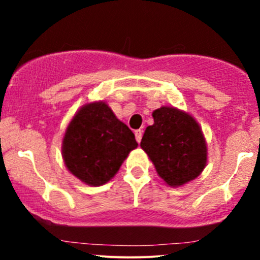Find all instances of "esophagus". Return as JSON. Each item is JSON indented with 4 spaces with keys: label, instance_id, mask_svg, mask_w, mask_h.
<instances>
[{
    "label": "esophagus",
    "instance_id": "obj_1",
    "mask_svg": "<svg viewBox=\"0 0 260 260\" xmlns=\"http://www.w3.org/2000/svg\"><path fill=\"white\" fill-rule=\"evenodd\" d=\"M134 134H136L137 142L140 143V140H142V137H143V131L142 129H137L136 132H134Z\"/></svg>",
    "mask_w": 260,
    "mask_h": 260
}]
</instances>
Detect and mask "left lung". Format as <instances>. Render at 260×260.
Segmentation results:
<instances>
[{"label": "left lung", "mask_w": 260, "mask_h": 260, "mask_svg": "<svg viewBox=\"0 0 260 260\" xmlns=\"http://www.w3.org/2000/svg\"><path fill=\"white\" fill-rule=\"evenodd\" d=\"M140 147L154 164L157 175L170 187L196 180L207 166L208 148L202 127L189 113L174 106L153 112Z\"/></svg>", "instance_id": "left-lung-1"}]
</instances>
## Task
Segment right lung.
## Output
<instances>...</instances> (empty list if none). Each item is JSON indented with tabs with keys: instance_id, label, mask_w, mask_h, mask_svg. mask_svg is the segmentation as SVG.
Masks as SVG:
<instances>
[{
	"instance_id": "add662e5",
	"label": "right lung",
	"mask_w": 260,
	"mask_h": 260,
	"mask_svg": "<svg viewBox=\"0 0 260 260\" xmlns=\"http://www.w3.org/2000/svg\"><path fill=\"white\" fill-rule=\"evenodd\" d=\"M138 147L134 134L105 101L83 105L68 123L62 157L68 171L88 186L99 187L117 174Z\"/></svg>"
}]
</instances>
